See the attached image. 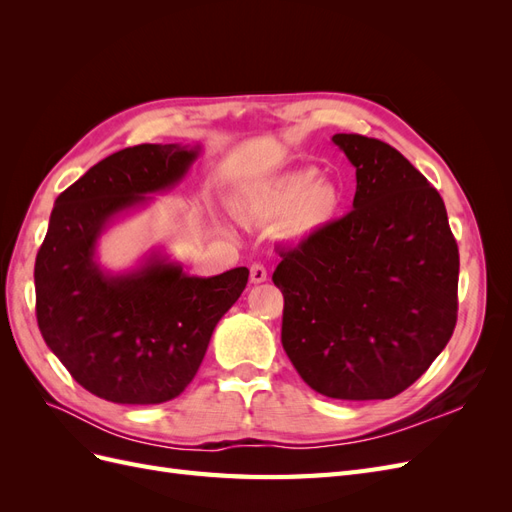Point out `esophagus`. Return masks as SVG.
Listing matches in <instances>:
<instances>
[{
	"mask_svg": "<svg viewBox=\"0 0 512 512\" xmlns=\"http://www.w3.org/2000/svg\"><path fill=\"white\" fill-rule=\"evenodd\" d=\"M250 282H252V284L267 282V269L262 267L260 262H254V265L250 267Z\"/></svg>",
	"mask_w": 512,
	"mask_h": 512,
	"instance_id": "esophagus-1",
	"label": "esophagus"
}]
</instances>
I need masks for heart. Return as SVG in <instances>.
Wrapping results in <instances>:
<instances>
[{
	"instance_id": "obj_1",
	"label": "heart",
	"mask_w": 512,
	"mask_h": 512,
	"mask_svg": "<svg viewBox=\"0 0 512 512\" xmlns=\"http://www.w3.org/2000/svg\"><path fill=\"white\" fill-rule=\"evenodd\" d=\"M342 203L337 185L329 179H316L314 168L292 170L275 179L258 196V211L271 218H286L290 237H309L329 224Z\"/></svg>"
}]
</instances>
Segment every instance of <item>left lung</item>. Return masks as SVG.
<instances>
[{
  "mask_svg": "<svg viewBox=\"0 0 512 512\" xmlns=\"http://www.w3.org/2000/svg\"><path fill=\"white\" fill-rule=\"evenodd\" d=\"M356 168L352 211L280 252L282 346L333 399H391L421 378L457 322L459 250L438 190L378 138L335 134Z\"/></svg>",
  "mask_w": 512,
  "mask_h": 512,
  "instance_id": "8db88e82",
  "label": "left lung"
}]
</instances>
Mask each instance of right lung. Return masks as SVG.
<instances>
[{
    "mask_svg": "<svg viewBox=\"0 0 512 512\" xmlns=\"http://www.w3.org/2000/svg\"><path fill=\"white\" fill-rule=\"evenodd\" d=\"M200 147L136 145L104 158L55 200L36 256V318L46 346L83 389L113 404L149 406L183 393L215 324L250 271L188 275L153 254L130 273H104L96 243L117 213L173 188Z\"/></svg>",
    "mask_w": 512,
    "mask_h": 512,
    "instance_id": "obj_1",
    "label": "right lung"
}]
</instances>
